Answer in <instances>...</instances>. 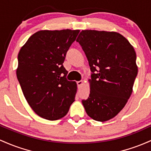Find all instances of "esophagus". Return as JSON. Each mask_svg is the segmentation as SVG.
Wrapping results in <instances>:
<instances>
[{
  "mask_svg": "<svg viewBox=\"0 0 151 151\" xmlns=\"http://www.w3.org/2000/svg\"><path fill=\"white\" fill-rule=\"evenodd\" d=\"M77 85H78V88H81V86L83 85V81H77Z\"/></svg>",
  "mask_w": 151,
  "mask_h": 151,
  "instance_id": "esophagus-1",
  "label": "esophagus"
}]
</instances>
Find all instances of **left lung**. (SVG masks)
I'll list each match as a JSON object with an SVG mask.
<instances>
[{
    "mask_svg": "<svg viewBox=\"0 0 151 151\" xmlns=\"http://www.w3.org/2000/svg\"><path fill=\"white\" fill-rule=\"evenodd\" d=\"M76 41L82 46L93 73L89 97L83 101L88 116L107 121L119 113L133 92L138 74L133 45L117 32L82 30Z\"/></svg>",
    "mask_w": 151,
    "mask_h": 151,
    "instance_id": "left-lung-1",
    "label": "left lung"
}]
</instances>
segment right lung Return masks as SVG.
Listing matches in <instances>:
<instances>
[{"label": "right lung", "mask_w": 151, "mask_h": 151, "mask_svg": "<svg viewBox=\"0 0 151 151\" xmlns=\"http://www.w3.org/2000/svg\"><path fill=\"white\" fill-rule=\"evenodd\" d=\"M80 30H42L20 50L16 75L25 99L38 116L55 121L75 101L77 84L66 79L63 65L66 52Z\"/></svg>", "instance_id": "right-lung-1"}]
</instances>
